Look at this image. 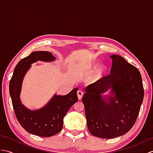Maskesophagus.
Returning <instances> with one entry per match:
<instances>
[{
  "mask_svg": "<svg viewBox=\"0 0 153 153\" xmlns=\"http://www.w3.org/2000/svg\"><path fill=\"white\" fill-rule=\"evenodd\" d=\"M77 97H78L79 100L82 99V96H83V93L82 91L78 90V91H77Z\"/></svg>",
  "mask_w": 153,
  "mask_h": 153,
  "instance_id": "1",
  "label": "esophagus"
}]
</instances>
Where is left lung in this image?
I'll use <instances>...</instances> for the list:
<instances>
[{
	"instance_id": "left-lung-1",
	"label": "left lung",
	"mask_w": 153,
	"mask_h": 153,
	"mask_svg": "<svg viewBox=\"0 0 153 153\" xmlns=\"http://www.w3.org/2000/svg\"><path fill=\"white\" fill-rule=\"evenodd\" d=\"M110 58V74L87 86L82 97L89 131L102 139L115 138L130 130L144 97L141 75L137 68L119 55ZM110 88L115 97L111 96L106 103L101 94Z\"/></svg>"
}]
</instances>
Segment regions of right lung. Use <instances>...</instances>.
Returning a JSON list of instances; mask_svg holds the SVG:
<instances>
[{"mask_svg": "<svg viewBox=\"0 0 153 153\" xmlns=\"http://www.w3.org/2000/svg\"><path fill=\"white\" fill-rule=\"evenodd\" d=\"M54 59L49 52H33L16 65L9 84L13 108L19 124L30 134L44 137H51L62 130L65 115L78 100V88L73 89L66 95H54L46 106L38 110L25 108L19 99V93L22 79L31 64L37 60L51 61Z\"/></svg>", "mask_w": 153, "mask_h": 153, "instance_id": "obj_1", "label": "right lung"}]
</instances>
